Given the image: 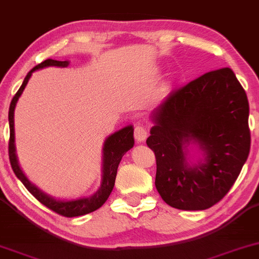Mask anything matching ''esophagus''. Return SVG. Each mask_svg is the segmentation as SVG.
<instances>
[{"instance_id":"obj_1","label":"esophagus","mask_w":259,"mask_h":259,"mask_svg":"<svg viewBox=\"0 0 259 259\" xmlns=\"http://www.w3.org/2000/svg\"><path fill=\"white\" fill-rule=\"evenodd\" d=\"M134 136H135L137 142H144L148 136L147 129L144 126H141V125L136 126L135 132H134Z\"/></svg>"}]
</instances>
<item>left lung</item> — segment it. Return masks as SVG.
I'll return each mask as SVG.
<instances>
[{
	"instance_id": "8db88e82",
	"label": "left lung",
	"mask_w": 259,
	"mask_h": 259,
	"mask_svg": "<svg viewBox=\"0 0 259 259\" xmlns=\"http://www.w3.org/2000/svg\"><path fill=\"white\" fill-rule=\"evenodd\" d=\"M147 144L155 186L171 207L209 208L227 194L250 151L249 102L231 68L208 72L171 91L153 110ZM194 145L200 156L191 153Z\"/></svg>"
}]
</instances>
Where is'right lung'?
I'll return each mask as SVG.
<instances>
[{"label": "right lung", "instance_id": "1", "mask_svg": "<svg viewBox=\"0 0 259 259\" xmlns=\"http://www.w3.org/2000/svg\"><path fill=\"white\" fill-rule=\"evenodd\" d=\"M70 65V61H59L53 59H47L44 63L36 65L33 70H30L27 73L25 80H23L21 88L14 96L9 106V130H10V139H9V160L10 164L14 173L19 179L20 181L25 185V187L39 200L41 204L46 206V207L51 208L58 214H61L64 217H79L88 214L102 207L104 202L108 200L109 195L111 194L113 186H115V180L117 175V168L120 160H122L123 155L130 150L134 147V126L126 125L122 127V129L117 130L111 135H109L104 141L103 144V157H102V180L101 185L97 191L94 194L89 196H81V198L77 199H57L54 196L47 194L42 189H40L36 185H34L23 170L20 167L19 161H17L16 156V149H15V129H14V111H15L16 103L19 98L21 97L23 90H25L26 85L28 84V80L32 77L33 72L37 70H42L46 67H67Z\"/></svg>", "mask_w": 259, "mask_h": 259}]
</instances>
